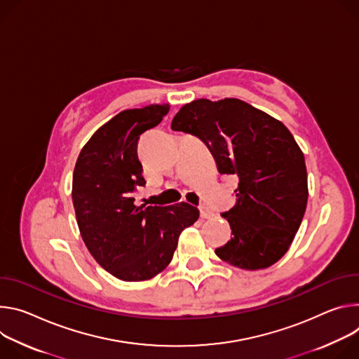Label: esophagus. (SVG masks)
Listing matches in <instances>:
<instances>
[{
  "mask_svg": "<svg viewBox=\"0 0 359 359\" xmlns=\"http://www.w3.org/2000/svg\"><path fill=\"white\" fill-rule=\"evenodd\" d=\"M200 212H201V218H205V219H210V218H214V212L211 210H208L207 207H201L200 208Z\"/></svg>",
  "mask_w": 359,
  "mask_h": 359,
  "instance_id": "esophagus-1",
  "label": "esophagus"
}]
</instances>
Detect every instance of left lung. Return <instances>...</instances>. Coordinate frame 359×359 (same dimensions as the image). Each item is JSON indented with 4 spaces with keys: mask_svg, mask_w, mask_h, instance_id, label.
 <instances>
[{
    "mask_svg": "<svg viewBox=\"0 0 359 359\" xmlns=\"http://www.w3.org/2000/svg\"><path fill=\"white\" fill-rule=\"evenodd\" d=\"M171 128L201 138L219 174L240 182L235 205L222 217L231 240L215 250L224 262L264 269L290 250L308 201L304 152L290 130L238 98L194 100L180 108Z\"/></svg>",
    "mask_w": 359,
    "mask_h": 359,
    "instance_id": "left-lung-1",
    "label": "left lung"
}]
</instances>
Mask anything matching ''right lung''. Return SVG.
Here are the masks:
<instances>
[{"label": "right lung", "instance_id": "obj_1", "mask_svg": "<svg viewBox=\"0 0 359 359\" xmlns=\"http://www.w3.org/2000/svg\"><path fill=\"white\" fill-rule=\"evenodd\" d=\"M170 104L124 109L101 126L83 147L72 174V204L83 241L94 259L121 281H148L172 259L181 232L198 208L134 204L144 187L137 155L140 135L156 127Z\"/></svg>", "mask_w": 359, "mask_h": 359}]
</instances>
